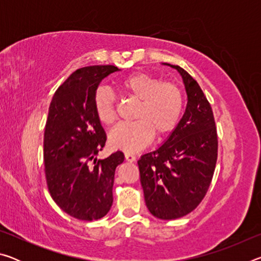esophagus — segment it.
<instances>
[{
	"label": "esophagus",
	"mask_w": 261,
	"mask_h": 261,
	"mask_svg": "<svg viewBox=\"0 0 261 261\" xmlns=\"http://www.w3.org/2000/svg\"><path fill=\"white\" fill-rule=\"evenodd\" d=\"M125 159L127 162H135L136 161V155L135 154H131V153H125Z\"/></svg>",
	"instance_id": "34e87169"
}]
</instances>
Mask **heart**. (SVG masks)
Segmentation results:
<instances>
[{
  "label": "heart",
  "mask_w": 261,
  "mask_h": 261,
  "mask_svg": "<svg viewBox=\"0 0 261 261\" xmlns=\"http://www.w3.org/2000/svg\"><path fill=\"white\" fill-rule=\"evenodd\" d=\"M122 91L139 101L136 122L120 123L109 135L114 148L134 153L175 129L183 112V93L174 83L146 73H136L121 82ZM94 109L101 123L110 125L116 118V100L107 87H100L94 95Z\"/></svg>",
  "instance_id": "b5f03b06"
}]
</instances>
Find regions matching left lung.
Returning a JSON list of instances; mask_svg holds the SVG:
<instances>
[{"label":"left lung","instance_id":"8db88e82","mask_svg":"<svg viewBox=\"0 0 261 261\" xmlns=\"http://www.w3.org/2000/svg\"><path fill=\"white\" fill-rule=\"evenodd\" d=\"M188 103L178 124L161 146L138 160L140 183L151 214L175 220L189 214L204 199L218 159L213 112L198 83L178 65Z\"/></svg>","mask_w":261,"mask_h":261}]
</instances>
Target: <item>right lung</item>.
Masks as SVG:
<instances>
[{
	"instance_id": "right-lung-1",
	"label": "right lung",
	"mask_w": 261,
	"mask_h": 261,
	"mask_svg": "<svg viewBox=\"0 0 261 261\" xmlns=\"http://www.w3.org/2000/svg\"><path fill=\"white\" fill-rule=\"evenodd\" d=\"M114 65L78 69L57 88L43 136V161L48 190L60 208L78 220H99L113 205L115 169L124 161L121 151L96 160L106 132L96 117L94 95ZM94 160V165L90 161Z\"/></svg>"
}]
</instances>
